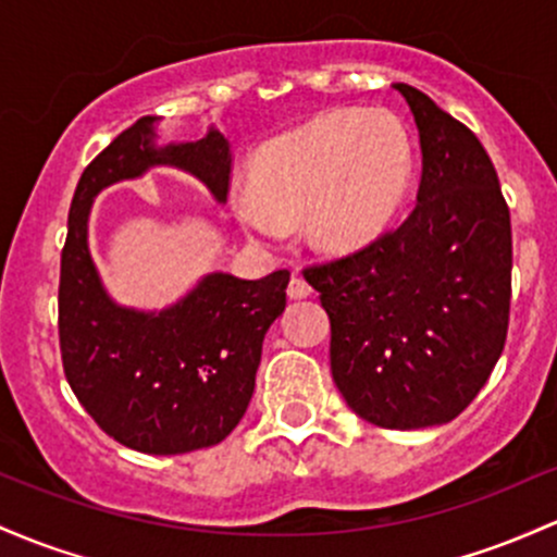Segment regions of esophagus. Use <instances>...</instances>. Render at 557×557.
<instances>
[{"label": "esophagus", "mask_w": 557, "mask_h": 557, "mask_svg": "<svg viewBox=\"0 0 557 557\" xmlns=\"http://www.w3.org/2000/svg\"><path fill=\"white\" fill-rule=\"evenodd\" d=\"M288 296L290 298H307V296H311V285L298 272L293 274V280H290V285H288Z\"/></svg>", "instance_id": "obj_1"}]
</instances>
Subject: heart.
Here are the masks:
<instances>
[{
  "label": "heart",
  "instance_id": "1",
  "mask_svg": "<svg viewBox=\"0 0 557 557\" xmlns=\"http://www.w3.org/2000/svg\"><path fill=\"white\" fill-rule=\"evenodd\" d=\"M412 176V152L386 113L335 110L269 139L250 182L235 189V213L256 237L280 240L307 211V240L357 250L388 230Z\"/></svg>",
  "mask_w": 557,
  "mask_h": 557
}]
</instances>
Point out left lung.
Masks as SVG:
<instances>
[{"instance_id": "obj_1", "label": "left lung", "mask_w": 557, "mask_h": 557, "mask_svg": "<svg viewBox=\"0 0 557 557\" xmlns=\"http://www.w3.org/2000/svg\"><path fill=\"white\" fill-rule=\"evenodd\" d=\"M423 152L418 203L372 246L304 272L330 317L346 405L391 431L444 425L492 375L510 314V211L484 145L409 84Z\"/></svg>"}]
</instances>
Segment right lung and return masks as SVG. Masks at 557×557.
Segmentation results:
<instances>
[{
  "label": "right lung",
  "mask_w": 557,
  "mask_h": 557,
  "mask_svg": "<svg viewBox=\"0 0 557 557\" xmlns=\"http://www.w3.org/2000/svg\"><path fill=\"white\" fill-rule=\"evenodd\" d=\"M158 124V115H143L78 180L60 259V351L73 394L108 436L145 455H182L227 438L246 414L290 272L261 280L209 272L163 309L110 296L89 250L91 206L102 189L166 166L227 203L230 139L211 124L195 143H166Z\"/></svg>",
  "instance_id": "1"
}]
</instances>
